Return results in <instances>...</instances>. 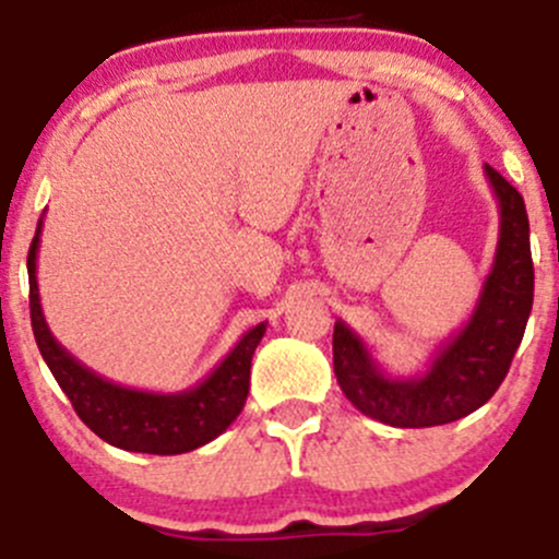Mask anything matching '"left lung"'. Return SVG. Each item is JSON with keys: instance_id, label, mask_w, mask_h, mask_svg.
Returning <instances> with one entry per match:
<instances>
[{"instance_id": "8db88e82", "label": "left lung", "mask_w": 559, "mask_h": 559, "mask_svg": "<svg viewBox=\"0 0 559 559\" xmlns=\"http://www.w3.org/2000/svg\"><path fill=\"white\" fill-rule=\"evenodd\" d=\"M499 203V238L469 321L439 345L417 376L381 368L359 334L334 323V376L356 408L392 428H433L477 412L508 376L533 310L535 271L524 197L486 164Z\"/></svg>"}]
</instances>
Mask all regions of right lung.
I'll return each instance as SVG.
<instances>
[{"instance_id": "add662e5", "label": "right lung", "mask_w": 559, "mask_h": 559, "mask_svg": "<svg viewBox=\"0 0 559 559\" xmlns=\"http://www.w3.org/2000/svg\"><path fill=\"white\" fill-rule=\"evenodd\" d=\"M44 216L32 238L26 271H29V318L40 356L82 423L100 436L106 444L129 453L180 455L203 448L225 433L241 414L249 392L252 354L265 334L258 323L241 334L230 354L205 376L200 384L183 392H147L115 384L87 365H82L68 348L57 343L46 323L40 294H37V249H40Z\"/></svg>"}]
</instances>
